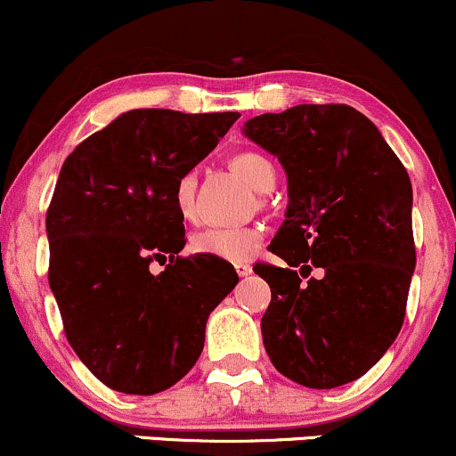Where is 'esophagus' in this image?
<instances>
[{
  "instance_id": "obj_1",
  "label": "esophagus",
  "mask_w": 456,
  "mask_h": 456,
  "mask_svg": "<svg viewBox=\"0 0 456 456\" xmlns=\"http://www.w3.org/2000/svg\"><path fill=\"white\" fill-rule=\"evenodd\" d=\"M237 273L241 275V278H248V275L252 273V265H248V263H239V265H237Z\"/></svg>"
}]
</instances>
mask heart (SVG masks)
<instances>
[{"label":"heart","mask_w":456,"mask_h":456,"mask_svg":"<svg viewBox=\"0 0 456 456\" xmlns=\"http://www.w3.org/2000/svg\"><path fill=\"white\" fill-rule=\"evenodd\" d=\"M230 167L256 191H269L275 185V167L267 157L256 151H241L230 157ZM196 172H183L172 187V204L178 217L185 222L196 219ZM263 243L260 228H207L191 237V249L196 254L213 258L243 263L258 252Z\"/></svg>","instance_id":"b5f03b06"}]
</instances>
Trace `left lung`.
<instances>
[{
    "label": "left lung",
    "instance_id": "obj_1",
    "mask_svg": "<svg viewBox=\"0 0 456 456\" xmlns=\"http://www.w3.org/2000/svg\"><path fill=\"white\" fill-rule=\"evenodd\" d=\"M289 176V208L258 263L269 360L314 390L366 375L405 321L416 269L411 181L379 129L349 105H295L245 122ZM319 270V276H312Z\"/></svg>",
    "mask_w": 456,
    "mask_h": 456
}]
</instances>
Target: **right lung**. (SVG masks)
Returning a JSON list of instances; mask_svg holds the SVG:
<instances>
[{
  "mask_svg": "<svg viewBox=\"0 0 456 456\" xmlns=\"http://www.w3.org/2000/svg\"><path fill=\"white\" fill-rule=\"evenodd\" d=\"M241 116L131 110L66 157L47 211L49 286L88 370L125 394H157L191 370L208 314L239 282L228 260L178 256L172 187ZM157 259L167 267L152 274Z\"/></svg>",
  "mask_w": 456,
  "mask_h": 456,
  "instance_id": "add662e5",
  "label": "right lung"
}]
</instances>
